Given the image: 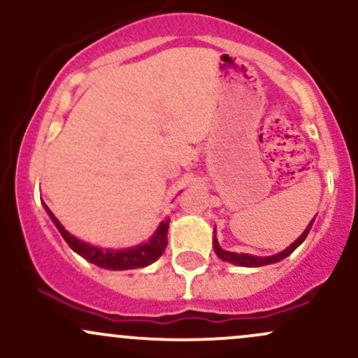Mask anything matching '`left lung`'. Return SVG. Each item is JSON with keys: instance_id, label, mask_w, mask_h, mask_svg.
I'll return each mask as SVG.
<instances>
[{"instance_id": "8db88e82", "label": "left lung", "mask_w": 358, "mask_h": 358, "mask_svg": "<svg viewBox=\"0 0 358 358\" xmlns=\"http://www.w3.org/2000/svg\"><path fill=\"white\" fill-rule=\"evenodd\" d=\"M315 219L310 222V225L306 227V231L301 234V236L298 237L296 241L293 242V244L289 245V248L282 250V252L276 254V256H269V257H257V256H249V254H237V252H229V250H224L220 249L219 242H217V239H213V249H215L217 256H219L220 259H224V261H229L232 262V264H237V266H245V268H259V266H266V264H274V262L278 261H282V259L289 256L291 252H293L294 249L298 248L299 244H301L303 241L306 239L308 232H310L311 225H313Z\"/></svg>"}]
</instances>
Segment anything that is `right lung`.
<instances>
[{"label": "right lung", "mask_w": 358, "mask_h": 358, "mask_svg": "<svg viewBox=\"0 0 358 358\" xmlns=\"http://www.w3.org/2000/svg\"><path fill=\"white\" fill-rule=\"evenodd\" d=\"M45 210L48 212V215H50L53 224L57 225V229H59L62 237H64L65 242L71 245V249L76 250L77 254H80L84 259H87V261L92 262V264L99 266V268L114 269V271L145 268V266L155 262L166 249V244H168L166 234H168V224H170V220L162 222L158 231L155 232V236L148 242H145V244L136 245V248H129V249L113 250V249L94 248V245H89L87 242L79 241L77 237H73L72 234H69L64 227H62V224L55 219V217H53V213L50 212V208H48L47 205H45Z\"/></svg>", "instance_id": "1"}]
</instances>
